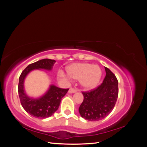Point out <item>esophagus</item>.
I'll list each match as a JSON object with an SVG mask.
<instances>
[{"label": "esophagus", "instance_id": "34e87169", "mask_svg": "<svg viewBox=\"0 0 147 147\" xmlns=\"http://www.w3.org/2000/svg\"><path fill=\"white\" fill-rule=\"evenodd\" d=\"M77 90H75V89L70 88L69 90V93H75V92H77Z\"/></svg>", "mask_w": 147, "mask_h": 147}]
</instances>
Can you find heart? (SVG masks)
Masks as SVG:
<instances>
[{"mask_svg": "<svg viewBox=\"0 0 147 147\" xmlns=\"http://www.w3.org/2000/svg\"><path fill=\"white\" fill-rule=\"evenodd\" d=\"M65 70L70 78L79 80L81 86L86 90L95 88L102 77V70L98 65L86 63H73L67 67Z\"/></svg>", "mask_w": 147, "mask_h": 147, "instance_id": "b5f03b06", "label": "heart"}]
</instances>
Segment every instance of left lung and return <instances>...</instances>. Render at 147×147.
Here are the masks:
<instances>
[{
  "label": "left lung",
  "instance_id": "1",
  "mask_svg": "<svg viewBox=\"0 0 147 147\" xmlns=\"http://www.w3.org/2000/svg\"><path fill=\"white\" fill-rule=\"evenodd\" d=\"M103 82L95 90L82 92L83 101L78 109L81 117L90 121H97L107 117L113 109L118 96V82L108 68Z\"/></svg>",
  "mask_w": 147,
  "mask_h": 147
}]
</instances>
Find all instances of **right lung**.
I'll return each mask as SVG.
<instances>
[{
  "instance_id": "1",
  "label": "right lung",
  "mask_w": 147,
  "mask_h": 147,
  "mask_svg": "<svg viewBox=\"0 0 147 147\" xmlns=\"http://www.w3.org/2000/svg\"><path fill=\"white\" fill-rule=\"evenodd\" d=\"M56 63L55 60L43 59L29 64L22 72L18 84V93L21 104L23 109L31 116L38 118L51 117L58 109L61 99L67 92L69 89H62L51 84L47 91L41 97L33 98L27 95L24 90V80L34 70L50 71Z\"/></svg>"
}]
</instances>
